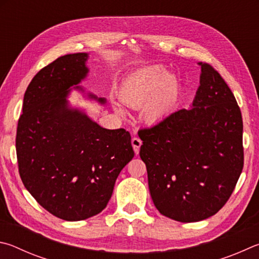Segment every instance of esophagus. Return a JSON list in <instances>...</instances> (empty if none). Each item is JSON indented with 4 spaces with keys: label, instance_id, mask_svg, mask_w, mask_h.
Segmentation results:
<instances>
[{
    "label": "esophagus",
    "instance_id": "obj_1",
    "mask_svg": "<svg viewBox=\"0 0 259 259\" xmlns=\"http://www.w3.org/2000/svg\"><path fill=\"white\" fill-rule=\"evenodd\" d=\"M132 146H133V149H134V152L138 155L139 151H140V147L142 146V141L139 138H133L132 139Z\"/></svg>",
    "mask_w": 259,
    "mask_h": 259
}]
</instances>
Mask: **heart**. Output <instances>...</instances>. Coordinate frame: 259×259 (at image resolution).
<instances>
[{
	"instance_id": "heart-1",
	"label": "heart",
	"mask_w": 259,
	"mask_h": 259,
	"mask_svg": "<svg viewBox=\"0 0 259 259\" xmlns=\"http://www.w3.org/2000/svg\"><path fill=\"white\" fill-rule=\"evenodd\" d=\"M120 101L130 108H141L149 122H159L175 111L181 98V85L166 67L152 65L135 70L122 81ZM118 113H125L120 103L112 102Z\"/></svg>"
}]
</instances>
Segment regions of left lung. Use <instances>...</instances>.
<instances>
[{
  "mask_svg": "<svg viewBox=\"0 0 259 259\" xmlns=\"http://www.w3.org/2000/svg\"><path fill=\"white\" fill-rule=\"evenodd\" d=\"M201 67L190 109L140 130V157L161 215L191 223L215 215L243 168L242 117L232 91L214 68Z\"/></svg>",
  "mask_w": 259,
  "mask_h": 259,
  "instance_id": "8db88e82",
  "label": "left lung"
}]
</instances>
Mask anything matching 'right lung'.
<instances>
[{
	"label": "right lung",
	"mask_w": 259,
	"mask_h": 259,
	"mask_svg": "<svg viewBox=\"0 0 259 259\" xmlns=\"http://www.w3.org/2000/svg\"><path fill=\"white\" fill-rule=\"evenodd\" d=\"M88 60V53L67 54L40 69L26 90L17 128L25 188L44 209L69 222L101 212L134 157L127 131L103 128L67 100L71 90L85 91L79 84L89 75Z\"/></svg>",
	"instance_id": "obj_1"
}]
</instances>
